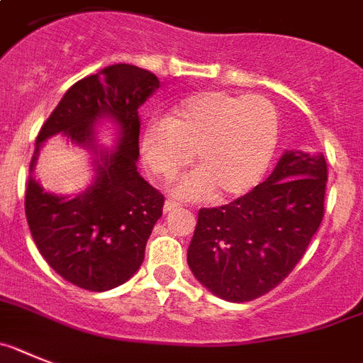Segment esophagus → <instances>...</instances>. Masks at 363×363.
I'll return each instance as SVG.
<instances>
[{
  "label": "esophagus",
  "mask_w": 363,
  "mask_h": 363,
  "mask_svg": "<svg viewBox=\"0 0 363 363\" xmlns=\"http://www.w3.org/2000/svg\"><path fill=\"white\" fill-rule=\"evenodd\" d=\"M179 208H181V204L175 203V201H166V203H164V213L175 212V210H179Z\"/></svg>",
  "instance_id": "34e87169"
}]
</instances>
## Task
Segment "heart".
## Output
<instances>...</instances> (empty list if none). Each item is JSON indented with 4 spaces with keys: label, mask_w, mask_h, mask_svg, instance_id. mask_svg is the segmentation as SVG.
<instances>
[{
    "label": "heart",
    "mask_w": 363,
    "mask_h": 363,
    "mask_svg": "<svg viewBox=\"0 0 363 363\" xmlns=\"http://www.w3.org/2000/svg\"><path fill=\"white\" fill-rule=\"evenodd\" d=\"M279 122L269 100L204 91L182 99L172 116L153 118L140 137L150 172L172 181L194 160L199 169L175 188L181 197L216 190L230 199L254 190L264 177L277 147Z\"/></svg>",
    "instance_id": "heart-1"
}]
</instances>
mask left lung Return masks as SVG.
Instances as JSON below:
<instances>
[{
    "label": "left lung",
    "instance_id": "left-lung-1",
    "mask_svg": "<svg viewBox=\"0 0 363 363\" xmlns=\"http://www.w3.org/2000/svg\"><path fill=\"white\" fill-rule=\"evenodd\" d=\"M325 157L285 151L264 182L217 208H201L188 264L220 299L242 303L276 289L303 257L323 219Z\"/></svg>",
    "mask_w": 363,
    "mask_h": 363
}]
</instances>
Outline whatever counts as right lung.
Instances as JSON below:
<instances>
[{"label":"right lung","mask_w":363,"mask_h":363,"mask_svg":"<svg viewBox=\"0 0 363 363\" xmlns=\"http://www.w3.org/2000/svg\"><path fill=\"white\" fill-rule=\"evenodd\" d=\"M153 72L115 64L77 82L36 138L25 191V216L43 259L65 281L93 292L122 285L144 261L147 238L162 216L164 197L137 172L138 107L159 89ZM115 121L119 140L99 148L94 128ZM65 134L95 155L94 182L74 198L50 194L33 179L39 147Z\"/></svg>","instance_id":"obj_1"}]
</instances>
